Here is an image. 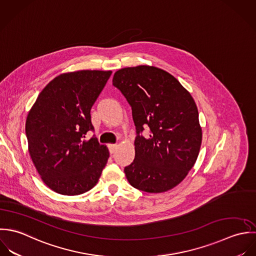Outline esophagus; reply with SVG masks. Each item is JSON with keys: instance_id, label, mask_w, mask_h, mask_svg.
Here are the masks:
<instances>
[{"instance_id": "obj_1", "label": "esophagus", "mask_w": 256, "mask_h": 256, "mask_svg": "<svg viewBox=\"0 0 256 256\" xmlns=\"http://www.w3.org/2000/svg\"><path fill=\"white\" fill-rule=\"evenodd\" d=\"M118 148V144H108V150L110 154H114Z\"/></svg>"}]
</instances>
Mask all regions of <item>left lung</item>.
Wrapping results in <instances>:
<instances>
[{
  "instance_id": "8db88e82",
  "label": "left lung",
  "mask_w": 256,
  "mask_h": 256,
  "mask_svg": "<svg viewBox=\"0 0 256 256\" xmlns=\"http://www.w3.org/2000/svg\"><path fill=\"white\" fill-rule=\"evenodd\" d=\"M112 85L132 106L136 130V156L124 167L128 181L148 193L174 188L194 166L202 144L194 99L174 76L154 66L120 69Z\"/></svg>"
}]
</instances>
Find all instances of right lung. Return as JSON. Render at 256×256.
<instances>
[{
	"mask_svg": "<svg viewBox=\"0 0 256 256\" xmlns=\"http://www.w3.org/2000/svg\"><path fill=\"white\" fill-rule=\"evenodd\" d=\"M112 71L81 70L52 80L38 95L26 122L32 160L42 181L56 193L75 196L98 182L110 156L93 136L91 108Z\"/></svg>",
	"mask_w": 256,
	"mask_h": 256,
	"instance_id": "obj_1",
	"label": "right lung"
}]
</instances>
